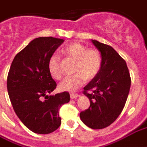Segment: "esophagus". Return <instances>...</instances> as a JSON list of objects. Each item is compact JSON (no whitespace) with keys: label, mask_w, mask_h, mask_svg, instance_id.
Masks as SVG:
<instances>
[{"label":"esophagus","mask_w":147,"mask_h":147,"mask_svg":"<svg viewBox=\"0 0 147 147\" xmlns=\"http://www.w3.org/2000/svg\"><path fill=\"white\" fill-rule=\"evenodd\" d=\"M78 97H79V95H78V94L70 93V98H71V99L77 98Z\"/></svg>","instance_id":"esophagus-1"}]
</instances>
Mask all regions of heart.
Instances as JSON below:
<instances>
[{"label":"heart","instance_id":"obj_1","mask_svg":"<svg viewBox=\"0 0 147 147\" xmlns=\"http://www.w3.org/2000/svg\"><path fill=\"white\" fill-rule=\"evenodd\" d=\"M62 52L76 60L74 68V74L67 76L59 84V89L65 91H74L84 84L86 78L93 79L98 75L101 67V54L97 49H87L79 42H74L62 49ZM49 74L55 80L61 79L63 76L60 57L53 54L48 62Z\"/></svg>","mask_w":147,"mask_h":147}]
</instances>
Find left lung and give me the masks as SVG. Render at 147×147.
<instances>
[{"mask_svg":"<svg viewBox=\"0 0 147 147\" xmlns=\"http://www.w3.org/2000/svg\"><path fill=\"white\" fill-rule=\"evenodd\" d=\"M101 55L100 71L84 88L90 107L80 113L84 124L101 129L115 121L127 100L131 78L126 63L111 46L91 40Z\"/></svg>","mask_w":147,"mask_h":147,"instance_id":"obj_1","label":"left lung"}]
</instances>
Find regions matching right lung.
Listing matches in <instances>:
<instances>
[{
    "mask_svg": "<svg viewBox=\"0 0 147 147\" xmlns=\"http://www.w3.org/2000/svg\"><path fill=\"white\" fill-rule=\"evenodd\" d=\"M63 41L53 37L33 39L15 56L7 75V92L15 113L38 134H49L59 127V108L70 99L67 91L49 95L57 87L48 70L49 59Z\"/></svg>",
    "mask_w": 147,
    "mask_h": 147,
    "instance_id": "1",
    "label": "right lung"
}]
</instances>
